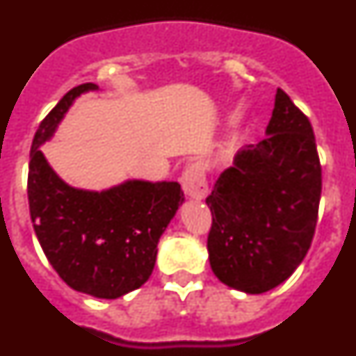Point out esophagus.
<instances>
[{
	"label": "esophagus",
	"instance_id": "obj_1",
	"mask_svg": "<svg viewBox=\"0 0 356 356\" xmlns=\"http://www.w3.org/2000/svg\"><path fill=\"white\" fill-rule=\"evenodd\" d=\"M181 187L184 193L193 200H203L209 194V185L205 180V172L201 165H188L181 175Z\"/></svg>",
	"mask_w": 356,
	"mask_h": 356
}]
</instances>
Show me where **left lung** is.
Returning <instances> with one entry per match:
<instances>
[{
    "instance_id": "left-lung-1",
    "label": "left lung",
    "mask_w": 356,
    "mask_h": 356,
    "mask_svg": "<svg viewBox=\"0 0 356 356\" xmlns=\"http://www.w3.org/2000/svg\"><path fill=\"white\" fill-rule=\"evenodd\" d=\"M319 200L312 124L278 89L266 139L238 149L207 197L213 275L246 294L284 284L312 244Z\"/></svg>"
}]
</instances>
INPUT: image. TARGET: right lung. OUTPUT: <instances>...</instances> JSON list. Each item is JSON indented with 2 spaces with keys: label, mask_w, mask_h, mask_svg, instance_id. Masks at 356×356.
Wrapping results in <instances>:
<instances>
[{
  "label": "right lung",
  "mask_w": 356,
  "mask_h": 356,
  "mask_svg": "<svg viewBox=\"0 0 356 356\" xmlns=\"http://www.w3.org/2000/svg\"><path fill=\"white\" fill-rule=\"evenodd\" d=\"M96 83L69 90L39 124L30 151L28 201L46 259L71 289L115 300L143 287L153 273L156 246L185 201L178 181L124 180L103 191L64 181L40 146L51 140L72 103Z\"/></svg>",
  "instance_id": "1"
}]
</instances>
